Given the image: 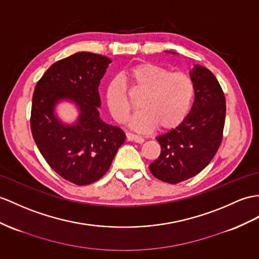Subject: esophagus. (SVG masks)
Returning <instances> with one entry per match:
<instances>
[{"instance_id": "esophagus-1", "label": "esophagus", "mask_w": 259, "mask_h": 259, "mask_svg": "<svg viewBox=\"0 0 259 259\" xmlns=\"http://www.w3.org/2000/svg\"><path fill=\"white\" fill-rule=\"evenodd\" d=\"M126 138H127V141H131V142H136V143H143L144 142V138L142 136H138V135H135L133 133H130V132L126 133Z\"/></svg>"}]
</instances>
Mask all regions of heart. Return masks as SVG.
<instances>
[{
    "instance_id": "1",
    "label": "heart",
    "mask_w": 259,
    "mask_h": 259,
    "mask_svg": "<svg viewBox=\"0 0 259 259\" xmlns=\"http://www.w3.org/2000/svg\"><path fill=\"white\" fill-rule=\"evenodd\" d=\"M126 83L132 92L142 93L137 106L140 111L131 121L137 132H150L157 126L171 130L178 126L189 113L194 96L193 80L184 72H171L167 68L142 62L114 78L106 88V103L112 117L119 124L127 121L132 104Z\"/></svg>"
}]
</instances>
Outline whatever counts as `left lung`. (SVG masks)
Segmentation results:
<instances>
[{"mask_svg":"<svg viewBox=\"0 0 259 259\" xmlns=\"http://www.w3.org/2000/svg\"><path fill=\"white\" fill-rule=\"evenodd\" d=\"M190 77L194 83L192 108L177 127L156 138L161 151L149 165L154 177L168 184H179L202 171L223 138L226 105L218 79L198 65Z\"/></svg>","mask_w":259,"mask_h":259,"instance_id":"left-lung-1","label":"left lung"}]
</instances>
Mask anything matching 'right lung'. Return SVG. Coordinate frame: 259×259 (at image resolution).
I'll return each instance as SVG.
<instances>
[{"label": "right lung", "instance_id": "obj_1", "mask_svg": "<svg viewBox=\"0 0 259 259\" xmlns=\"http://www.w3.org/2000/svg\"><path fill=\"white\" fill-rule=\"evenodd\" d=\"M110 62L92 53L69 56L49 67L33 94L30 130L37 147L60 177L78 186L102 178L125 141L121 128L100 118L99 84ZM65 98L80 111L73 125L53 114L54 105Z\"/></svg>", "mask_w": 259, "mask_h": 259}]
</instances>
